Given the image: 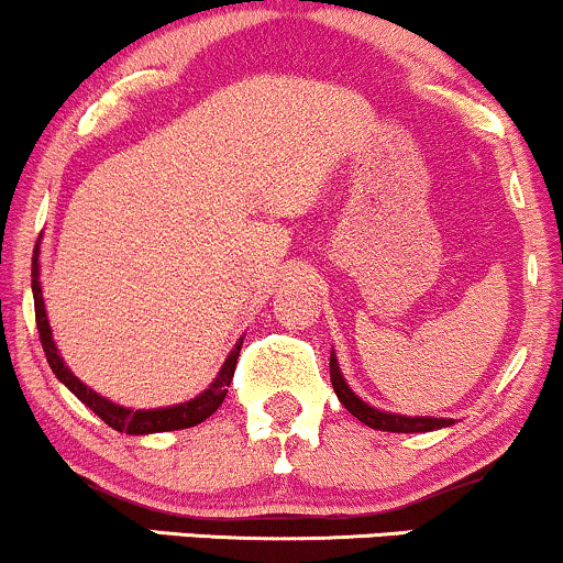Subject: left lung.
I'll list each match as a JSON object with an SVG mask.
<instances>
[{"label":"left lung","mask_w":563,"mask_h":563,"mask_svg":"<svg viewBox=\"0 0 563 563\" xmlns=\"http://www.w3.org/2000/svg\"><path fill=\"white\" fill-rule=\"evenodd\" d=\"M331 384H333V391L335 397H339V402L346 407L349 412H352L357 421H363L365 426H371V429L376 431H394V434H418V431H437V429H444V426H452L455 421L452 418H429V416H399V412H386V410H378V407L367 405L365 399H360L357 394L349 389L344 373H341L339 367V360H335V354L331 352Z\"/></svg>","instance_id":"obj_1"}]
</instances>
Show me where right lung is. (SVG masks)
<instances>
[{
    "label": "right lung",
    "mask_w": 563,
    "mask_h": 563,
    "mask_svg": "<svg viewBox=\"0 0 563 563\" xmlns=\"http://www.w3.org/2000/svg\"><path fill=\"white\" fill-rule=\"evenodd\" d=\"M42 269H38V243L34 251V262H31V290H34V309H36V328H38V339H42L44 354H47V363L53 367V373L57 376L60 384H66L76 397L81 399L95 416H100L111 429L121 431V434H158V431H177V429H190V426L203 423L206 418L214 416L219 410V405L224 402L228 397V386L232 376H235V365H238V354H241L243 346V335L235 341L232 352L224 360L222 371L217 373V378L211 380L209 389H203L198 397L187 399V402L179 405H169V407H153V410H132V407L115 405L111 399H106L102 394H97L95 389H89L84 380H79L70 373V367L66 365V360L60 357L57 352L55 339H53V328H49L47 320V309H44V296H42V280H38Z\"/></svg>",
    "instance_id": "obj_1"
}]
</instances>
